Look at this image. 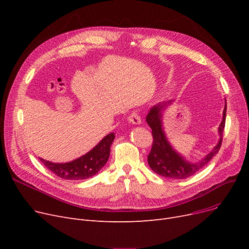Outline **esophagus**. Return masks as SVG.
Returning <instances> with one entry per match:
<instances>
[{
	"instance_id": "obj_1",
	"label": "esophagus",
	"mask_w": 249,
	"mask_h": 249,
	"mask_svg": "<svg viewBox=\"0 0 249 249\" xmlns=\"http://www.w3.org/2000/svg\"><path fill=\"white\" fill-rule=\"evenodd\" d=\"M128 121L132 124L138 125V124H141V118L137 113H132L128 117Z\"/></svg>"
}]
</instances>
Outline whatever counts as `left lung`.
Segmentation results:
<instances>
[{"instance_id":"1","label":"left lung","mask_w":249,"mask_h":249,"mask_svg":"<svg viewBox=\"0 0 249 249\" xmlns=\"http://www.w3.org/2000/svg\"><path fill=\"white\" fill-rule=\"evenodd\" d=\"M174 100H169L167 102H161L154 105L146 116V122L152 129L153 136V144L148 154L147 161L150 168L155 174L167 178L180 179L187 178L199 172L218 153L221 147L222 136H223L225 127L227 105L225 103L222 121L218 127V143L201 160L191 162L174 148L164 131L162 122L163 112L166 108H168V106H171Z\"/></svg>"}]
</instances>
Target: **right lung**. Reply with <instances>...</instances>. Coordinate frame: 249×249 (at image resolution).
<instances>
[{"instance_id": "add662e5", "label": "right lung", "mask_w": 249, "mask_h": 249, "mask_svg": "<svg viewBox=\"0 0 249 249\" xmlns=\"http://www.w3.org/2000/svg\"><path fill=\"white\" fill-rule=\"evenodd\" d=\"M115 139L114 132L105 136L98 144L81 158L69 162H52L41 158L40 161L57 177L69 180L86 179L95 176L106 164L110 156V148Z\"/></svg>"}]
</instances>
